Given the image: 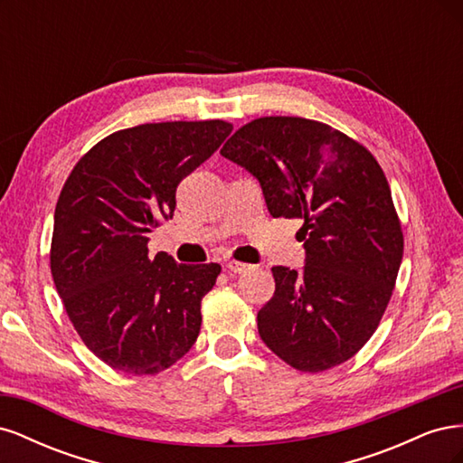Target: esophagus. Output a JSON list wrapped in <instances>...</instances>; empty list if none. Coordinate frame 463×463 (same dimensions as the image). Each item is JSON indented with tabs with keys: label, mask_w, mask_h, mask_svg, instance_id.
Returning a JSON list of instances; mask_svg holds the SVG:
<instances>
[{
	"label": "esophagus",
	"mask_w": 463,
	"mask_h": 463,
	"mask_svg": "<svg viewBox=\"0 0 463 463\" xmlns=\"http://www.w3.org/2000/svg\"><path fill=\"white\" fill-rule=\"evenodd\" d=\"M226 269H228L230 272H233V274H243V272L250 270V264L232 259V260H226Z\"/></svg>",
	"instance_id": "34e87169"
}]
</instances>
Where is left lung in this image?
Instances as JSON below:
<instances>
[{"instance_id": "8db88e82", "label": "left lung", "mask_w": 463, "mask_h": 463, "mask_svg": "<svg viewBox=\"0 0 463 463\" xmlns=\"http://www.w3.org/2000/svg\"><path fill=\"white\" fill-rule=\"evenodd\" d=\"M220 154L259 179L274 218L303 220L305 266L272 269L262 342L303 373L354 357L386 311L403 255L383 167L342 131L289 116L253 119Z\"/></svg>"}]
</instances>
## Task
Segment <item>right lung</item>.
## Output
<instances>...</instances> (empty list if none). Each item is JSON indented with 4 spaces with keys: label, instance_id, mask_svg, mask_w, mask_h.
Segmentation results:
<instances>
[{
    "label": "right lung",
    "instance_id": "add662e5",
    "mask_svg": "<svg viewBox=\"0 0 463 463\" xmlns=\"http://www.w3.org/2000/svg\"><path fill=\"white\" fill-rule=\"evenodd\" d=\"M232 123L164 121L102 138L69 174L53 214L50 269L69 320L111 369L156 374L201 332V301L220 264L148 257V233L170 220L179 181L208 160Z\"/></svg>",
    "mask_w": 463,
    "mask_h": 463
}]
</instances>
